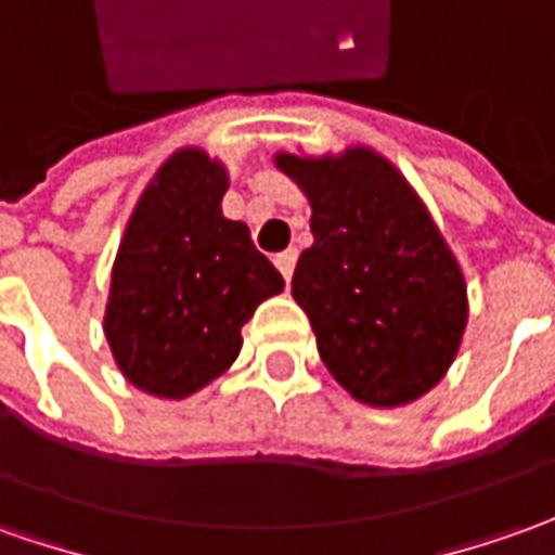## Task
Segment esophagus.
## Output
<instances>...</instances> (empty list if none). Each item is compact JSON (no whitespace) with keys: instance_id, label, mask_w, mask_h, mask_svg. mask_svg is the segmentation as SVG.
<instances>
[{"instance_id":"1","label":"esophagus","mask_w":555,"mask_h":555,"mask_svg":"<svg viewBox=\"0 0 555 555\" xmlns=\"http://www.w3.org/2000/svg\"><path fill=\"white\" fill-rule=\"evenodd\" d=\"M294 263H297V248H288V251H279L276 255V267H279V273L285 276V282H292Z\"/></svg>"}]
</instances>
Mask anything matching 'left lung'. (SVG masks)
Returning <instances> with one entry per match:
<instances>
[{"instance_id":"1","label":"left lung","mask_w":555,"mask_h":555,"mask_svg":"<svg viewBox=\"0 0 555 555\" xmlns=\"http://www.w3.org/2000/svg\"><path fill=\"white\" fill-rule=\"evenodd\" d=\"M307 194L312 246L292 279L319 356L356 401L401 406L447 376L467 325L462 267L383 154H276Z\"/></svg>"}]
</instances>
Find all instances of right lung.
<instances>
[{"instance_id": "obj_1", "label": "right lung", "mask_w": 555, "mask_h": 555, "mask_svg": "<svg viewBox=\"0 0 555 555\" xmlns=\"http://www.w3.org/2000/svg\"><path fill=\"white\" fill-rule=\"evenodd\" d=\"M228 169L179 149L135 203L112 267L103 331L120 373L154 398L182 401L228 371L243 325L285 279L221 212Z\"/></svg>"}]
</instances>
